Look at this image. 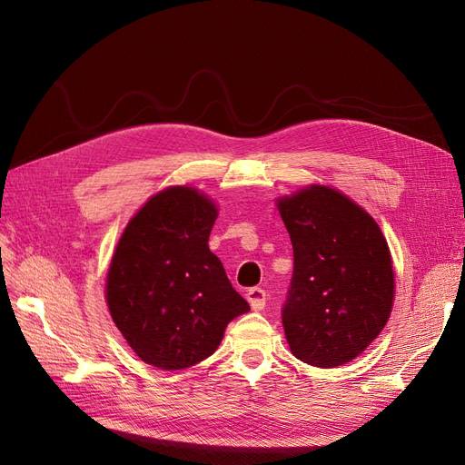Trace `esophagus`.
Masks as SVG:
<instances>
[{
    "label": "esophagus",
    "mask_w": 465,
    "mask_h": 465,
    "mask_svg": "<svg viewBox=\"0 0 465 465\" xmlns=\"http://www.w3.org/2000/svg\"><path fill=\"white\" fill-rule=\"evenodd\" d=\"M247 300L254 311H262L265 307V290L260 286H254L247 292Z\"/></svg>",
    "instance_id": "34e87169"
}]
</instances>
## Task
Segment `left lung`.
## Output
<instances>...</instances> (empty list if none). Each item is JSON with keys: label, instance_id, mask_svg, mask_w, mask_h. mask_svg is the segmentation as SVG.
<instances>
[{"label": "left lung", "instance_id": "8db88e82", "mask_svg": "<svg viewBox=\"0 0 465 465\" xmlns=\"http://www.w3.org/2000/svg\"><path fill=\"white\" fill-rule=\"evenodd\" d=\"M294 249L282 305L290 351L316 368L356 358L382 331L394 300V272L375 220L326 186L279 202Z\"/></svg>", "mask_w": 465, "mask_h": 465}]
</instances>
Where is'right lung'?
I'll return each instance as SVG.
<instances>
[{
	"mask_svg": "<svg viewBox=\"0 0 465 465\" xmlns=\"http://www.w3.org/2000/svg\"><path fill=\"white\" fill-rule=\"evenodd\" d=\"M216 207L198 190L167 188L130 220L107 275V303L135 354L160 370L211 356L251 307L209 251Z\"/></svg>",
	"mask_w": 465,
	"mask_h": 465,
	"instance_id": "obj_1",
	"label": "right lung"
}]
</instances>
